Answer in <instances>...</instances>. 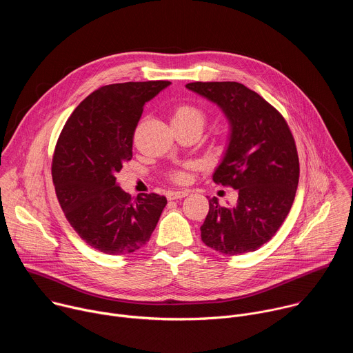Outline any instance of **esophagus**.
Instances as JSON below:
<instances>
[{"instance_id":"obj_1","label":"esophagus","mask_w":353,"mask_h":353,"mask_svg":"<svg viewBox=\"0 0 353 353\" xmlns=\"http://www.w3.org/2000/svg\"><path fill=\"white\" fill-rule=\"evenodd\" d=\"M188 195V191L185 190H181V191H169L168 192V199L173 201V199H180V198H184Z\"/></svg>"}]
</instances>
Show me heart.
Returning a JSON list of instances; mask_svg holds the SVG:
<instances>
[{
  "label": "heart",
  "instance_id": "heart-1",
  "mask_svg": "<svg viewBox=\"0 0 353 353\" xmlns=\"http://www.w3.org/2000/svg\"><path fill=\"white\" fill-rule=\"evenodd\" d=\"M172 125L179 128H195L201 132L205 125V114L203 110L192 105L181 103L172 110ZM172 179L177 183H184L187 181L188 176L185 172L179 170L172 174Z\"/></svg>",
  "mask_w": 353,
  "mask_h": 353
}]
</instances>
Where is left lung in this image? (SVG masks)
<instances>
[{"instance_id": "left-lung-1", "label": "left lung", "mask_w": 353, "mask_h": 353, "mask_svg": "<svg viewBox=\"0 0 353 353\" xmlns=\"http://www.w3.org/2000/svg\"><path fill=\"white\" fill-rule=\"evenodd\" d=\"M187 89L215 103L230 132L214 181L237 190V203L210 198L203 241L226 256L254 251L278 232L293 204L299 158L293 135L265 99L239 82H191Z\"/></svg>"}]
</instances>
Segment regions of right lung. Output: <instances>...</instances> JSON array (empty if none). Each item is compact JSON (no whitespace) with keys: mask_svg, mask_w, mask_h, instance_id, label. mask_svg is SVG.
Instances as JSON below:
<instances>
[{"mask_svg":"<svg viewBox=\"0 0 353 353\" xmlns=\"http://www.w3.org/2000/svg\"><path fill=\"white\" fill-rule=\"evenodd\" d=\"M169 81L125 82L92 92L67 120L53 157L59 203L79 237L100 253L130 254L155 230L168 199L131 198L116 174L132 158V138L143 106Z\"/></svg>","mask_w":353,"mask_h":353,"instance_id":"right-lung-1","label":"right lung"}]
</instances>
